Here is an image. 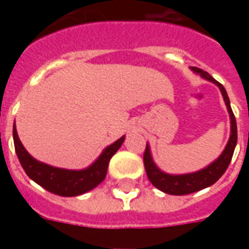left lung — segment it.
<instances>
[{
  "mask_svg": "<svg viewBox=\"0 0 249 249\" xmlns=\"http://www.w3.org/2000/svg\"><path fill=\"white\" fill-rule=\"evenodd\" d=\"M193 71L200 73V76H203L204 78H207L208 81H212L216 84L221 90V94L224 97L225 105L227 109L230 112L231 117V137L228 144L225 146L224 152L220 155V157L213 161L211 165L207 168H204L201 171L195 173H188V175H168V173L161 172L159 168L155 165V162L152 160L151 152H149V146H145V152H144V167H145L146 176L157 189H160L162 192L169 193V195H176V196H181V195H188V193L197 192L201 191L204 188L209 187L214 184L219 180L224 172L227 171V168L230 165L232 156H233V151H235L236 142H237V126H236V119L235 114L231 109L230 98L227 94V90L224 87L220 84L219 81H216L213 77L209 74L208 71H203L200 68L192 66L191 68Z\"/></svg>",
  "mask_w": 249,
  "mask_h": 249,
  "instance_id": "obj_1",
  "label": "left lung"
}]
</instances>
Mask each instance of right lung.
<instances>
[{
    "label": "right lung",
    "mask_w": 249,
    "mask_h": 249,
    "mask_svg": "<svg viewBox=\"0 0 249 249\" xmlns=\"http://www.w3.org/2000/svg\"><path fill=\"white\" fill-rule=\"evenodd\" d=\"M13 140L17 157L26 175L46 191L58 196L71 197L88 192L103 181L107 176L109 161L124 142V137H121L117 141H114L112 145L105 148L101 156L90 167L82 171L54 168L35 160L21 144L16 126H13Z\"/></svg>",
    "instance_id": "right-lung-1"
}]
</instances>
